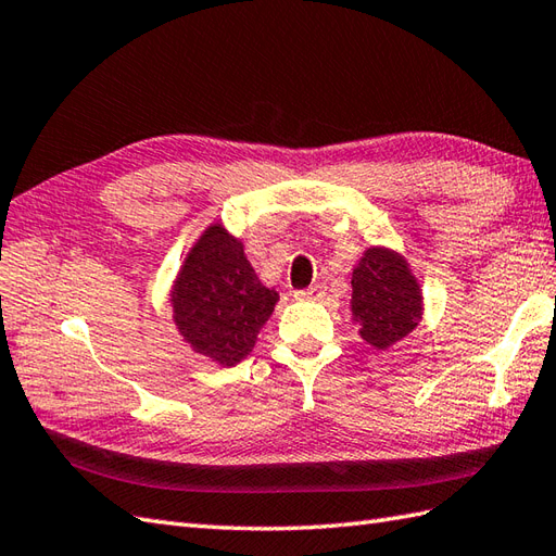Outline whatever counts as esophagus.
Segmentation results:
<instances>
[{"label":"esophagus","instance_id":"obj_1","mask_svg":"<svg viewBox=\"0 0 556 556\" xmlns=\"http://www.w3.org/2000/svg\"><path fill=\"white\" fill-rule=\"evenodd\" d=\"M295 301H321L325 299V283H313L303 291H295Z\"/></svg>","mask_w":556,"mask_h":556}]
</instances>
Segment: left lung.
Segmentation results:
<instances>
[{
	"mask_svg": "<svg viewBox=\"0 0 556 556\" xmlns=\"http://www.w3.org/2000/svg\"><path fill=\"white\" fill-rule=\"evenodd\" d=\"M351 287V319L374 351H389L419 327L424 293L403 253L369 247L353 267Z\"/></svg>",
	"mask_w": 556,
	"mask_h": 556,
	"instance_id": "1",
	"label": "left lung"
}]
</instances>
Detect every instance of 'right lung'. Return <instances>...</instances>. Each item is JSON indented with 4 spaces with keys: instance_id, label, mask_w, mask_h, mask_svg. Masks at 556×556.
Instances as JSON below:
<instances>
[{
    "instance_id": "obj_1",
    "label": "right lung",
    "mask_w": 556,
    "mask_h": 556,
    "mask_svg": "<svg viewBox=\"0 0 556 556\" xmlns=\"http://www.w3.org/2000/svg\"><path fill=\"white\" fill-rule=\"evenodd\" d=\"M277 301L279 293L255 275L243 241L223 223L208 225L191 243L170 287L179 337L219 367L249 357Z\"/></svg>"
}]
</instances>
